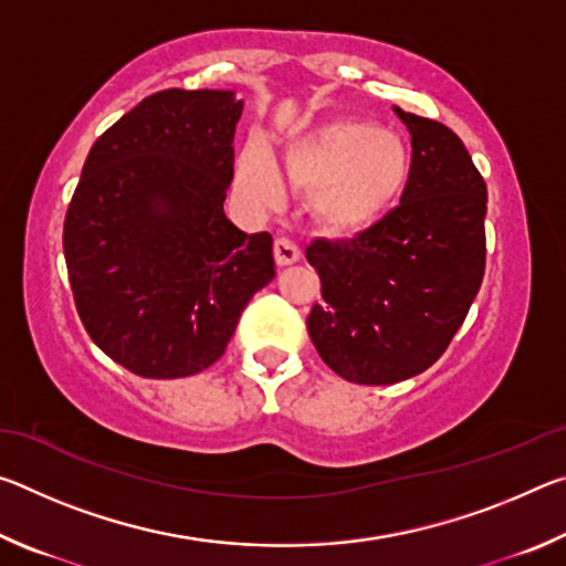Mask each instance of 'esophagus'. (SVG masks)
I'll return each instance as SVG.
<instances>
[{
	"mask_svg": "<svg viewBox=\"0 0 566 566\" xmlns=\"http://www.w3.org/2000/svg\"><path fill=\"white\" fill-rule=\"evenodd\" d=\"M300 256H302L300 247H296L292 239H286V237H276L274 239V262L276 264L290 266L294 262H300Z\"/></svg>",
	"mask_w": 566,
	"mask_h": 566,
	"instance_id": "1",
	"label": "esophagus"
}]
</instances>
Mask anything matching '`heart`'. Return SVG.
I'll list each match as a JSON object with an SVG mask.
<instances>
[{
    "label": "heart",
    "mask_w": 566,
    "mask_h": 566,
    "mask_svg": "<svg viewBox=\"0 0 566 566\" xmlns=\"http://www.w3.org/2000/svg\"><path fill=\"white\" fill-rule=\"evenodd\" d=\"M290 177L317 189L314 209L332 232L359 234L399 205L411 177V155L395 132L364 119H334L284 151ZM239 187L262 207L284 199V177L264 142L252 139L239 157Z\"/></svg>",
    "instance_id": "heart-1"
}]
</instances>
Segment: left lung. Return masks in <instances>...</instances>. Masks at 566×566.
Listing matches in <instances>:
<instances>
[{
  "label": "left lung",
  "instance_id": "8db88e82",
  "mask_svg": "<svg viewBox=\"0 0 566 566\" xmlns=\"http://www.w3.org/2000/svg\"><path fill=\"white\" fill-rule=\"evenodd\" d=\"M411 137L401 205L354 239H314L322 304L306 329L332 371L395 385L442 357L482 286L486 185L457 134L395 107Z\"/></svg>",
  "mask_w": 566,
  "mask_h": 566
}]
</instances>
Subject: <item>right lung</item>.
I'll list each match as a JSON object with an SVG mask.
<instances>
[{
	"instance_id": "add662e5",
	"label": "right lung",
	"mask_w": 566,
	"mask_h": 566,
	"mask_svg": "<svg viewBox=\"0 0 566 566\" xmlns=\"http://www.w3.org/2000/svg\"><path fill=\"white\" fill-rule=\"evenodd\" d=\"M232 90H165L94 142L64 219L76 312L97 347L147 379L222 357L249 300L274 280L272 237L224 214Z\"/></svg>"
}]
</instances>
